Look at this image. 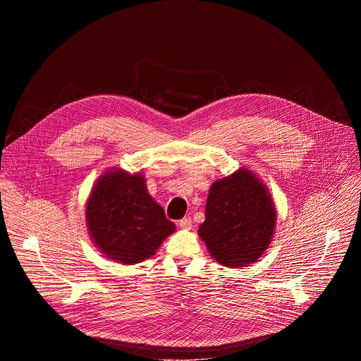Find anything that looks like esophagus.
I'll return each mask as SVG.
<instances>
[{
  "label": "esophagus",
  "mask_w": 361,
  "mask_h": 361,
  "mask_svg": "<svg viewBox=\"0 0 361 361\" xmlns=\"http://www.w3.org/2000/svg\"><path fill=\"white\" fill-rule=\"evenodd\" d=\"M191 226H192V221H191L190 217H185V219H183V220L178 221V227L183 228V230H190Z\"/></svg>",
  "instance_id": "esophagus-1"
}]
</instances>
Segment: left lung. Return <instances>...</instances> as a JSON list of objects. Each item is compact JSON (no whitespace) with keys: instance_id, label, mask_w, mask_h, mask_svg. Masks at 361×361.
Segmentation results:
<instances>
[{"instance_id":"8db88e82","label":"left lung","mask_w":361,"mask_h":361,"mask_svg":"<svg viewBox=\"0 0 361 361\" xmlns=\"http://www.w3.org/2000/svg\"><path fill=\"white\" fill-rule=\"evenodd\" d=\"M276 213L266 184L241 167L212 184L198 235L221 266L247 267L269 248L277 223Z\"/></svg>"}]
</instances>
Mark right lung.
<instances>
[{"label": "right lung", "instance_id": "obj_1", "mask_svg": "<svg viewBox=\"0 0 361 361\" xmlns=\"http://www.w3.org/2000/svg\"><path fill=\"white\" fill-rule=\"evenodd\" d=\"M85 221L99 252L121 264L149 259L176 231V224L148 194L144 174L121 169L98 177L87 200Z\"/></svg>", "mask_w": 361, "mask_h": 361}]
</instances>
